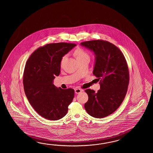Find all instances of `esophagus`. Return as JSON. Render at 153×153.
Segmentation results:
<instances>
[{"instance_id": "esophagus-1", "label": "esophagus", "mask_w": 153, "mask_h": 153, "mask_svg": "<svg viewBox=\"0 0 153 153\" xmlns=\"http://www.w3.org/2000/svg\"><path fill=\"white\" fill-rule=\"evenodd\" d=\"M82 91V90L80 89V88H75V93L76 94H80Z\"/></svg>"}]
</instances>
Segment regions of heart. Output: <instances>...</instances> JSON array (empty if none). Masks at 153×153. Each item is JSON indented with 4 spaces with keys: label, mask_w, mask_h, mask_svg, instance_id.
I'll use <instances>...</instances> for the list:
<instances>
[{
    "label": "heart",
    "mask_w": 153,
    "mask_h": 153,
    "mask_svg": "<svg viewBox=\"0 0 153 153\" xmlns=\"http://www.w3.org/2000/svg\"><path fill=\"white\" fill-rule=\"evenodd\" d=\"M74 55L77 60L81 59H89V55L88 52L84 49H81V48L76 49L74 52ZM66 57H67L66 55L63 56L61 61V65H62L63 64V62L65 61Z\"/></svg>",
    "instance_id": "b5f03b06"
}]
</instances>
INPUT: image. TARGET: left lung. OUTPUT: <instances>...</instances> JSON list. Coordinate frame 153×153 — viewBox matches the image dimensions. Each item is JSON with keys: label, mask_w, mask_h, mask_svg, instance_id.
Returning <instances> with one entry per match:
<instances>
[{"label": "left lung", "mask_w": 153, "mask_h": 153, "mask_svg": "<svg viewBox=\"0 0 153 153\" xmlns=\"http://www.w3.org/2000/svg\"><path fill=\"white\" fill-rule=\"evenodd\" d=\"M96 55L93 71L100 90L85 92L88 97L85 110L92 117L103 118L113 113L120 107L126 94L129 84V71L126 60L120 49L113 44L102 40L81 42Z\"/></svg>", "instance_id": "1"}]
</instances>
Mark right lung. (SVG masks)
<instances>
[{"mask_svg": "<svg viewBox=\"0 0 153 153\" xmlns=\"http://www.w3.org/2000/svg\"><path fill=\"white\" fill-rule=\"evenodd\" d=\"M75 44H48L33 52L24 70V91L29 103L40 116L57 120L65 116L74 97V90L57 88L53 84L60 73L62 57Z\"/></svg>", "mask_w": 153, "mask_h": 153, "instance_id": "add662e5", "label": "right lung"}]
</instances>
